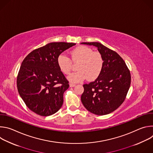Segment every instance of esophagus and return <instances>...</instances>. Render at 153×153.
<instances>
[{"label":"esophagus","instance_id":"1","mask_svg":"<svg viewBox=\"0 0 153 153\" xmlns=\"http://www.w3.org/2000/svg\"><path fill=\"white\" fill-rule=\"evenodd\" d=\"M75 86H76L75 84H73V83H70V87H74Z\"/></svg>","mask_w":153,"mask_h":153}]
</instances>
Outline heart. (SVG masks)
Here are the masks:
<instances>
[{"instance_id":"heart-1","label":"heart","mask_w":153,"mask_h":153,"mask_svg":"<svg viewBox=\"0 0 153 153\" xmlns=\"http://www.w3.org/2000/svg\"><path fill=\"white\" fill-rule=\"evenodd\" d=\"M71 59L64 54L57 56V64L64 74H69L73 68V62L78 63L76 72L70 74L68 79L72 83L82 82L88 79L94 81L100 75L104 65L102 55L86 46H79L70 51ZM72 60L71 61V60Z\"/></svg>"}]
</instances>
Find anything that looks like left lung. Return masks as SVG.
I'll use <instances>...</instances> for the list:
<instances>
[{
    "label": "left lung",
    "mask_w": 153,
    "mask_h": 153,
    "mask_svg": "<svg viewBox=\"0 0 153 153\" xmlns=\"http://www.w3.org/2000/svg\"><path fill=\"white\" fill-rule=\"evenodd\" d=\"M93 45L102 55L104 65L95 81L83 85L81 101L87 110L96 115L111 113L125 99L131 84V74L123 59L99 42H82Z\"/></svg>",
    "instance_id": "1"
}]
</instances>
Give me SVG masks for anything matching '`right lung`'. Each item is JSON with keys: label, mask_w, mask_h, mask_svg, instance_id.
<instances>
[{"label": "right lung", "mask_w": 153, "mask_h": 153, "mask_svg": "<svg viewBox=\"0 0 153 153\" xmlns=\"http://www.w3.org/2000/svg\"><path fill=\"white\" fill-rule=\"evenodd\" d=\"M76 45L51 42L31 51L24 59L17 78V90L27 107L42 116L58 111L63 102L68 81L60 71L57 56Z\"/></svg>", "instance_id": "1"}]
</instances>
